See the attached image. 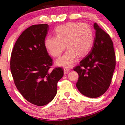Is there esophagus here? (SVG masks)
Returning <instances> with one entry per match:
<instances>
[{
	"label": "esophagus",
	"instance_id": "obj_1",
	"mask_svg": "<svg viewBox=\"0 0 125 125\" xmlns=\"http://www.w3.org/2000/svg\"><path fill=\"white\" fill-rule=\"evenodd\" d=\"M69 72H70V70H69V69L67 68H64V73L65 74L68 73Z\"/></svg>",
	"mask_w": 125,
	"mask_h": 125
}]
</instances>
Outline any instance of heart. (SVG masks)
<instances>
[{"label":"heart","mask_w":125,"mask_h":125,"mask_svg":"<svg viewBox=\"0 0 125 125\" xmlns=\"http://www.w3.org/2000/svg\"><path fill=\"white\" fill-rule=\"evenodd\" d=\"M56 36H48L44 46L50 55L54 57L61 56L65 48L64 54L56 61L58 66L69 68L72 66L76 57H83L92 47L94 33L89 25L80 22H69L60 25L56 29Z\"/></svg>","instance_id":"obj_1"}]
</instances>
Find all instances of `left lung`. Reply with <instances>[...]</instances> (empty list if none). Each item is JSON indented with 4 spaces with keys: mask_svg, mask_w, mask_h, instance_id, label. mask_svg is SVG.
Instances as JSON below:
<instances>
[{
    "mask_svg": "<svg viewBox=\"0 0 125 125\" xmlns=\"http://www.w3.org/2000/svg\"><path fill=\"white\" fill-rule=\"evenodd\" d=\"M95 36L91 51L74 68L79 75L76 86L80 93L95 98L110 85L116 65L115 53L110 36L94 23Z\"/></svg>",
    "mask_w": 125,
    "mask_h": 125,
    "instance_id": "obj_1",
    "label": "left lung"
}]
</instances>
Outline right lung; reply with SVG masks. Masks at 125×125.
Returning a JSON list of instances; mask_svg holds the SVG:
<instances>
[{"mask_svg":"<svg viewBox=\"0 0 125 125\" xmlns=\"http://www.w3.org/2000/svg\"><path fill=\"white\" fill-rule=\"evenodd\" d=\"M48 29L46 24L26 29L15 43L10 59L17 89L27 101L37 106L45 105L53 99L57 84L64 74L61 67L50 70L52 60L44 46Z\"/></svg>","mask_w":125,"mask_h":125,"instance_id":"add662e5","label":"right lung"}]
</instances>
